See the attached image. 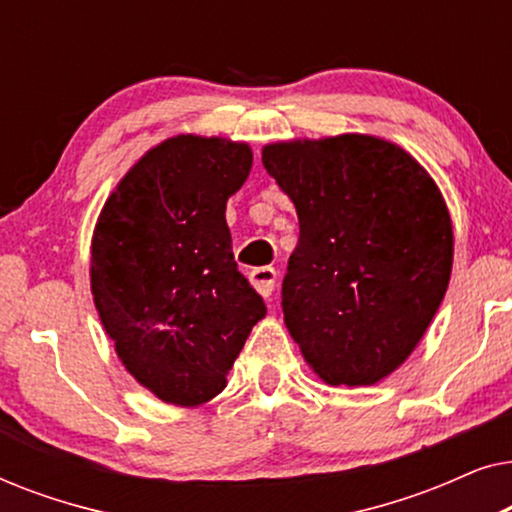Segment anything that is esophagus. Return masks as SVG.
I'll use <instances>...</instances> for the list:
<instances>
[{
  "label": "esophagus",
  "instance_id": "34e87169",
  "mask_svg": "<svg viewBox=\"0 0 512 512\" xmlns=\"http://www.w3.org/2000/svg\"><path fill=\"white\" fill-rule=\"evenodd\" d=\"M249 282L263 298H270L272 291H275L277 272L275 268H268V265H265V268H254L249 272Z\"/></svg>",
  "mask_w": 512,
  "mask_h": 512
}]
</instances>
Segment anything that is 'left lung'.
I'll return each instance as SVG.
<instances>
[{
    "instance_id": "1",
    "label": "left lung",
    "mask_w": 512,
    "mask_h": 512,
    "mask_svg": "<svg viewBox=\"0 0 512 512\" xmlns=\"http://www.w3.org/2000/svg\"><path fill=\"white\" fill-rule=\"evenodd\" d=\"M263 167L300 223L282 284L291 338L326 384L380 382L412 354L450 284L443 195L410 153L370 135L268 144Z\"/></svg>"
}]
</instances>
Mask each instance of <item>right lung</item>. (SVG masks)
<instances>
[{"mask_svg": "<svg viewBox=\"0 0 512 512\" xmlns=\"http://www.w3.org/2000/svg\"><path fill=\"white\" fill-rule=\"evenodd\" d=\"M251 149L177 135L132 165L104 202L90 251V289L118 359L160 401L207 403L265 303L233 258L226 202Z\"/></svg>", "mask_w": 512, "mask_h": 512, "instance_id": "obj_1", "label": "right lung"}]
</instances>
